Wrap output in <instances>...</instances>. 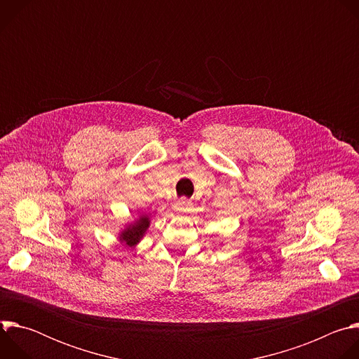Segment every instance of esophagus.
Returning <instances> with one entry per match:
<instances>
[{"mask_svg":"<svg viewBox=\"0 0 359 359\" xmlns=\"http://www.w3.org/2000/svg\"><path fill=\"white\" fill-rule=\"evenodd\" d=\"M190 206V201L187 200V198H180V200H177L176 203H175V209L176 210H184V209H187Z\"/></svg>","mask_w":359,"mask_h":359,"instance_id":"esophagus-1","label":"esophagus"}]
</instances>
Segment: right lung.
Instances as JSON below:
<instances>
[{"label": "right lung", "mask_w": 359, "mask_h": 359, "mask_svg": "<svg viewBox=\"0 0 359 359\" xmlns=\"http://www.w3.org/2000/svg\"><path fill=\"white\" fill-rule=\"evenodd\" d=\"M149 226V219L147 217H140L139 222H136L133 226L128 227L123 233H122V238L128 245H135L143 236V233L146 231Z\"/></svg>", "instance_id": "right-lung-1"}]
</instances>
